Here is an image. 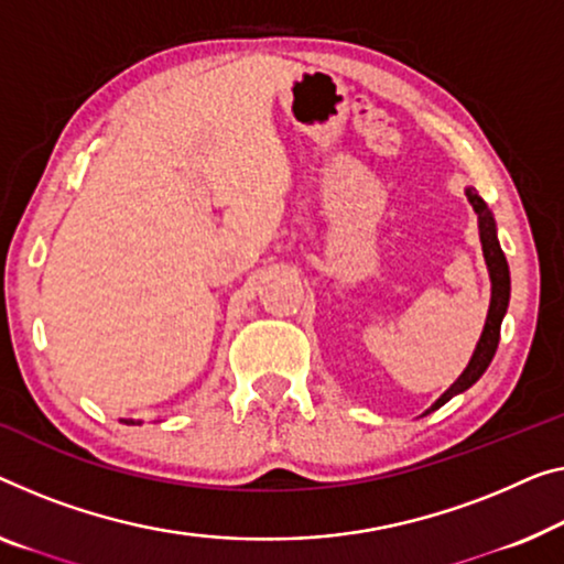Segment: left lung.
Here are the masks:
<instances>
[{
	"label": "left lung",
	"instance_id": "1",
	"mask_svg": "<svg viewBox=\"0 0 564 564\" xmlns=\"http://www.w3.org/2000/svg\"><path fill=\"white\" fill-rule=\"evenodd\" d=\"M466 197H468L470 205H474L476 215H478V235H481L484 258H486V265H489V275H491V304H489V316H486V324H484V334L476 344V351H474V357H470L468 367L464 369V375H460L458 380L453 382L438 400H435V405L431 410H438L451 398H456L458 392L468 390L470 384H474L478 377L486 372V367L491 365V359H494V355H497V347H499L501 318H503V314H507L509 293H511L509 263H507V256H503V250L499 246L497 223H494L491 209L481 197L476 195V189L468 187ZM431 410H427V413H431Z\"/></svg>",
	"mask_w": 564,
	"mask_h": 564
}]
</instances>
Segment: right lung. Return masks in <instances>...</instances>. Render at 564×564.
Wrapping results in <instances>:
<instances>
[{
    "label": "right lung",
    "mask_w": 564,
    "mask_h": 564,
    "mask_svg": "<svg viewBox=\"0 0 564 564\" xmlns=\"http://www.w3.org/2000/svg\"><path fill=\"white\" fill-rule=\"evenodd\" d=\"M126 425H137V420H126Z\"/></svg>",
    "instance_id": "obj_1"
}]
</instances>
